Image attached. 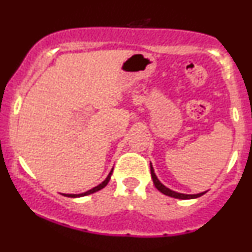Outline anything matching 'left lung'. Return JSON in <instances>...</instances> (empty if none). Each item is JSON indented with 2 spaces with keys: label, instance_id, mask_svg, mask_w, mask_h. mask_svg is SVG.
I'll list each match as a JSON object with an SVG mask.
<instances>
[{
  "label": "left lung",
  "instance_id": "left-lung-1",
  "mask_svg": "<svg viewBox=\"0 0 252 252\" xmlns=\"http://www.w3.org/2000/svg\"><path fill=\"white\" fill-rule=\"evenodd\" d=\"M150 169H151V177H152V180H154V184L155 187H156V189L159 190L162 194L167 195V196H171V197H174V199H180V200H189V199H196V197L202 196V195L206 192L204 191V192H199V194H182V192L174 191V190H171L169 188H167L166 185H163L161 182H159L157 175L155 174L154 167H152L151 162H150Z\"/></svg>",
  "mask_w": 252,
  "mask_h": 252
}]
</instances>
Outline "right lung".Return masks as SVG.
<instances>
[{"label":"right lung","mask_w":252,"mask_h":252,"mask_svg":"<svg viewBox=\"0 0 252 252\" xmlns=\"http://www.w3.org/2000/svg\"><path fill=\"white\" fill-rule=\"evenodd\" d=\"M112 172H113V169H111V172H110V173H108L107 178H106V179L103 180V182L101 183V184H98L97 187L93 188V189L88 190V191H85V192H81V194H62V195H64V196H67V197H81V196H86V195L94 194V192H96V191H98V190L103 189V188H105L106 185L108 184V182H110V179H111Z\"/></svg>","instance_id":"add662e5"}]
</instances>
